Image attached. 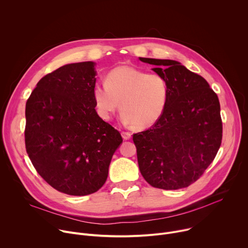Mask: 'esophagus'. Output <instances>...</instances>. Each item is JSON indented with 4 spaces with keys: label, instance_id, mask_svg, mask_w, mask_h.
Instances as JSON below:
<instances>
[{
    "label": "esophagus",
    "instance_id": "34e87169",
    "mask_svg": "<svg viewBox=\"0 0 248 248\" xmlns=\"http://www.w3.org/2000/svg\"><path fill=\"white\" fill-rule=\"evenodd\" d=\"M122 136H123V138H124V140H128V139L131 137V134H130V132L123 131V132H122Z\"/></svg>",
    "mask_w": 248,
    "mask_h": 248
}]
</instances>
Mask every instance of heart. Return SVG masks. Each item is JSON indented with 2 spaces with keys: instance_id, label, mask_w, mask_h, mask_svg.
<instances>
[{
  "instance_id": "b5f03b06",
  "label": "heart",
  "mask_w": 248,
  "mask_h": 248,
  "mask_svg": "<svg viewBox=\"0 0 248 248\" xmlns=\"http://www.w3.org/2000/svg\"><path fill=\"white\" fill-rule=\"evenodd\" d=\"M93 99L102 119L110 120L121 103L124 123L137 128H147L157 123L165 110L168 86L158 74L121 65L111 70L106 82L94 85Z\"/></svg>"
}]
</instances>
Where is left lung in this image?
Instances as JSON below:
<instances>
[{
  "label": "left lung",
  "instance_id": "1",
  "mask_svg": "<svg viewBox=\"0 0 248 248\" xmlns=\"http://www.w3.org/2000/svg\"><path fill=\"white\" fill-rule=\"evenodd\" d=\"M155 65L168 86L161 118L133 134L141 174L153 187L174 190L196 182L215 159L223 124L220 102L208 82L180 62L139 58Z\"/></svg>",
  "mask_w": 248,
  "mask_h": 248
}]
</instances>
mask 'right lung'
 <instances>
[{
    "instance_id": "1",
    "label": "right lung",
    "mask_w": 248,
    "mask_h": 248,
    "mask_svg": "<svg viewBox=\"0 0 248 248\" xmlns=\"http://www.w3.org/2000/svg\"><path fill=\"white\" fill-rule=\"evenodd\" d=\"M95 77L93 62L65 64L42 78L26 102L28 157L46 183L68 195L99 190L123 142L95 110Z\"/></svg>"
}]
</instances>
